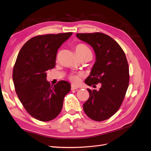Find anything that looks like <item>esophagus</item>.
Returning a JSON list of instances; mask_svg holds the SVG:
<instances>
[{
    "mask_svg": "<svg viewBox=\"0 0 151 151\" xmlns=\"http://www.w3.org/2000/svg\"><path fill=\"white\" fill-rule=\"evenodd\" d=\"M77 88H78V87L76 86H75L74 84L71 85V89H72V90H74V89H76Z\"/></svg>",
    "mask_w": 151,
    "mask_h": 151,
    "instance_id": "obj_1",
    "label": "esophagus"
}]
</instances>
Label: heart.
<instances>
[{"label":"heart","instance_id":"heart-1","mask_svg":"<svg viewBox=\"0 0 151 151\" xmlns=\"http://www.w3.org/2000/svg\"><path fill=\"white\" fill-rule=\"evenodd\" d=\"M75 50L77 55L79 56H88L91 58L93 56L92 51L88 46L84 44H79L76 46ZM80 74H72L69 76V79H70L72 83L75 84H77L80 81Z\"/></svg>","mask_w":151,"mask_h":151}]
</instances>
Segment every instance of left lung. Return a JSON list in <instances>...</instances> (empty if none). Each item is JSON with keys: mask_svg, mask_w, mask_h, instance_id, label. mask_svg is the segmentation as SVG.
I'll return each mask as SVG.
<instances>
[{"mask_svg": "<svg viewBox=\"0 0 151 151\" xmlns=\"http://www.w3.org/2000/svg\"><path fill=\"white\" fill-rule=\"evenodd\" d=\"M76 36L89 44L96 55L85 83L89 86L101 84L99 91L88 88L90 96L83 104L84 111L90 119L102 121L114 114L124 99L129 81L127 59L119 44L107 35L95 32Z\"/></svg>", "mask_w": 151, "mask_h": 151, "instance_id": "obj_1", "label": "left lung"}]
</instances>
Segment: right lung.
<instances>
[{
	"label": "right lung",
	"mask_w": 151,
	"mask_h": 151,
	"mask_svg": "<svg viewBox=\"0 0 151 151\" xmlns=\"http://www.w3.org/2000/svg\"><path fill=\"white\" fill-rule=\"evenodd\" d=\"M72 32L34 37L24 44L16 58L13 79L16 94L30 116L50 121L60 113L70 84L60 81L53 86L46 72L55 67L56 53Z\"/></svg>",
	"instance_id": "obj_1"
}]
</instances>
